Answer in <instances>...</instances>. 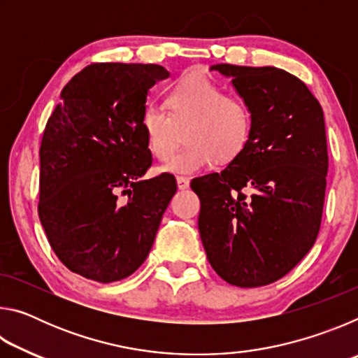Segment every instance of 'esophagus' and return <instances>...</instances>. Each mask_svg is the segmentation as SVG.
I'll list each match as a JSON object with an SVG mask.
<instances>
[{
	"instance_id": "34e87169",
	"label": "esophagus",
	"mask_w": 358,
	"mask_h": 358,
	"mask_svg": "<svg viewBox=\"0 0 358 358\" xmlns=\"http://www.w3.org/2000/svg\"><path fill=\"white\" fill-rule=\"evenodd\" d=\"M177 185H178V189H187L189 187V178L186 177H177Z\"/></svg>"
}]
</instances>
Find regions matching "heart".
Wrapping results in <instances>:
<instances>
[{
	"mask_svg": "<svg viewBox=\"0 0 358 358\" xmlns=\"http://www.w3.org/2000/svg\"><path fill=\"white\" fill-rule=\"evenodd\" d=\"M169 110L148 102L141 124L151 153L166 161L186 127L188 145L162 166V172L192 175L213 164L230 161L246 148L252 118L243 101L226 96L221 85L205 76H187L167 94Z\"/></svg>",
	"mask_w": 358,
	"mask_h": 358,
	"instance_id": "obj_1",
	"label": "heart"
}]
</instances>
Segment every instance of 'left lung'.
<instances>
[{
	"mask_svg": "<svg viewBox=\"0 0 358 358\" xmlns=\"http://www.w3.org/2000/svg\"><path fill=\"white\" fill-rule=\"evenodd\" d=\"M210 71L232 78L252 129L222 172L191 181L201 199L199 232L224 281L266 286L317 238L329 171L324 112L306 85L282 69L215 64Z\"/></svg>",
	"mask_w": 358,
	"mask_h": 358,
	"instance_id": "8db88e82",
	"label": "left lung"
}]
</instances>
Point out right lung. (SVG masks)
Instances as JSON below:
<instances>
[{
    "instance_id": "obj_1",
    "label": "right lung",
    "mask_w": 358,
    "mask_h": 358,
    "mask_svg": "<svg viewBox=\"0 0 358 358\" xmlns=\"http://www.w3.org/2000/svg\"><path fill=\"white\" fill-rule=\"evenodd\" d=\"M157 64L94 63L71 78L42 136L39 220L58 259L98 282L128 278L153 246L173 175L142 180L151 151L141 118Z\"/></svg>"
}]
</instances>
